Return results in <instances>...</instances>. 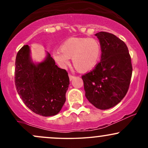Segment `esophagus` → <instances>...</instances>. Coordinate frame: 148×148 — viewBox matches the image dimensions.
<instances>
[{"mask_svg":"<svg viewBox=\"0 0 148 148\" xmlns=\"http://www.w3.org/2000/svg\"><path fill=\"white\" fill-rule=\"evenodd\" d=\"M69 80H70V81H72V79H74V77H75V76H73V75H71V74H69Z\"/></svg>","mask_w":148,"mask_h":148,"instance_id":"34e87169","label":"esophagus"}]
</instances>
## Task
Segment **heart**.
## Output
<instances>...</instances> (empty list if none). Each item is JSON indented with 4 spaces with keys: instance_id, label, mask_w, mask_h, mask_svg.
I'll return each instance as SVG.
<instances>
[{
    "instance_id": "obj_1",
    "label": "heart",
    "mask_w": 148,
    "mask_h": 148,
    "mask_svg": "<svg viewBox=\"0 0 148 148\" xmlns=\"http://www.w3.org/2000/svg\"><path fill=\"white\" fill-rule=\"evenodd\" d=\"M100 56L101 45L95 39L72 37L62 43L60 51L54 53L53 58L62 67L67 66L72 58L78 72H86L95 67Z\"/></svg>"
}]
</instances>
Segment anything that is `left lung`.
<instances>
[{"mask_svg": "<svg viewBox=\"0 0 148 148\" xmlns=\"http://www.w3.org/2000/svg\"><path fill=\"white\" fill-rule=\"evenodd\" d=\"M101 45V61L82 77L86 97L96 108L115 106L126 95L132 74L131 56L126 44L113 34H95Z\"/></svg>", "mask_w": 148, "mask_h": 148, "instance_id": "8db88e82", "label": "left lung"}]
</instances>
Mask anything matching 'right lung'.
Masks as SVG:
<instances>
[{"label": "right lung", "instance_id": "add662e5", "mask_svg": "<svg viewBox=\"0 0 148 148\" xmlns=\"http://www.w3.org/2000/svg\"><path fill=\"white\" fill-rule=\"evenodd\" d=\"M14 82L25 106L47 117L60 112L66 101L69 79L67 71L59 68L49 53L43 62L34 64L29 47L24 45L16 54Z\"/></svg>", "mask_w": 148, "mask_h": 148}]
</instances>
